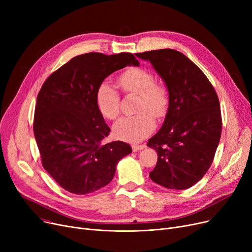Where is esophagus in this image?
Instances as JSON below:
<instances>
[{"label":"esophagus","mask_w":252,"mask_h":252,"mask_svg":"<svg viewBox=\"0 0 252 252\" xmlns=\"http://www.w3.org/2000/svg\"><path fill=\"white\" fill-rule=\"evenodd\" d=\"M145 147V145L144 144H142V145H139V144H133L131 145V148H133V151H139V150H142V149H144Z\"/></svg>","instance_id":"1"}]
</instances>
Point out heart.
<instances>
[{
  "instance_id": "obj_1",
  "label": "heart",
  "mask_w": 252,
  "mask_h": 252,
  "mask_svg": "<svg viewBox=\"0 0 252 252\" xmlns=\"http://www.w3.org/2000/svg\"><path fill=\"white\" fill-rule=\"evenodd\" d=\"M118 83L126 93L139 96L137 115L123 117L114 124V136L126 142H138L155 128V119L165 115L168 108V93L164 86L155 84L154 75L143 68H129L118 77ZM97 106L107 119L119 115V94L108 81L103 82L97 91Z\"/></svg>"
}]
</instances>
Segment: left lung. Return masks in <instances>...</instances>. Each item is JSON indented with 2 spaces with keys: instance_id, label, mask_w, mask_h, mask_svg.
Segmentation results:
<instances>
[{
  "instance_id": "8db88e82",
  "label": "left lung",
  "mask_w": 252,
  "mask_h": 252,
  "mask_svg": "<svg viewBox=\"0 0 252 252\" xmlns=\"http://www.w3.org/2000/svg\"><path fill=\"white\" fill-rule=\"evenodd\" d=\"M136 56L152 64L169 99L161 128L147 143L158 155L149 177L167 189H188L206 174L219 146L218 95L201 69L179 51L153 50Z\"/></svg>"
}]
</instances>
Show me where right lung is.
I'll use <instances>...</instances> for the list:
<instances>
[{
  "label": "right lung",
  "instance_id": "add662e5",
  "mask_svg": "<svg viewBox=\"0 0 252 252\" xmlns=\"http://www.w3.org/2000/svg\"><path fill=\"white\" fill-rule=\"evenodd\" d=\"M139 66L130 53H87L53 72L36 98L33 133L48 174L72 194L93 193L108 185L128 144H104L110 127L97 106L104 79L126 66Z\"/></svg>",
  "mask_w": 252,
  "mask_h": 252
}]
</instances>
